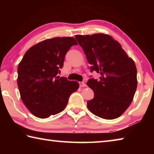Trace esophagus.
I'll return each instance as SVG.
<instances>
[{
    "instance_id": "obj_1",
    "label": "esophagus",
    "mask_w": 154,
    "mask_h": 154,
    "mask_svg": "<svg viewBox=\"0 0 154 154\" xmlns=\"http://www.w3.org/2000/svg\"><path fill=\"white\" fill-rule=\"evenodd\" d=\"M79 85L81 88H83V87L86 86V84H85L84 82H79Z\"/></svg>"
}]
</instances>
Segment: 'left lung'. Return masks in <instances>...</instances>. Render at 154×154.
<instances>
[{"instance_id": "left-lung-1", "label": "left lung", "mask_w": 154, "mask_h": 154, "mask_svg": "<svg viewBox=\"0 0 154 154\" xmlns=\"http://www.w3.org/2000/svg\"><path fill=\"white\" fill-rule=\"evenodd\" d=\"M82 47L91 71L100 74L87 85L94 97L87 102L89 111L99 118L113 119L121 116L133 100L137 87V67L118 41L104 33L75 35Z\"/></svg>"}]
</instances>
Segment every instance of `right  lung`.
<instances>
[{"instance_id":"right-lung-1","label":"right lung","mask_w":154,"mask_h":154,"mask_svg":"<svg viewBox=\"0 0 154 154\" xmlns=\"http://www.w3.org/2000/svg\"><path fill=\"white\" fill-rule=\"evenodd\" d=\"M76 40L71 36L41 41L28 49L18 64L17 85L20 97L31 113L49 118L64 110L79 83L57 76L64 57Z\"/></svg>"}]
</instances>
